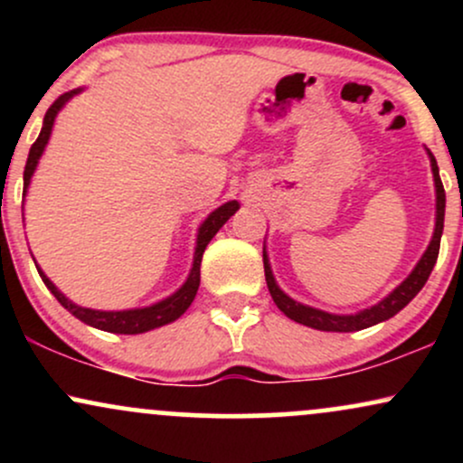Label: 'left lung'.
Segmentation results:
<instances>
[{"instance_id": "1", "label": "left lung", "mask_w": 463, "mask_h": 463, "mask_svg": "<svg viewBox=\"0 0 463 463\" xmlns=\"http://www.w3.org/2000/svg\"><path fill=\"white\" fill-rule=\"evenodd\" d=\"M429 152V150H427ZM429 158H431V172H433V180H435V231H433V239L429 243L427 252L422 254L413 272L402 280L401 285L392 291L387 298H383L379 305L370 307V309H364L354 316H335V313H326L320 309H313V307L302 305V302L289 298L279 285H276L272 268H269L268 261V252L263 248V268H265V280H268V289L272 294V300L276 302L280 311L285 313L289 320L305 324V326L317 328V331H333V333H353V331H361V328L374 326V324L390 320L394 317L398 311L405 309V307L416 298V294L422 289L424 283L429 280V276L433 272V265L438 261L439 254V239H442V231H444V209H446V194H444V184L439 180V169L438 163H435V156L429 152Z\"/></svg>"}]
</instances>
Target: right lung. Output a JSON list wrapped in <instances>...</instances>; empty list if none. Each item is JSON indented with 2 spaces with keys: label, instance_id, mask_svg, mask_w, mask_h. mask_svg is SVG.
Here are the masks:
<instances>
[{
  "label": "right lung",
  "instance_id": "add662e5",
  "mask_svg": "<svg viewBox=\"0 0 463 463\" xmlns=\"http://www.w3.org/2000/svg\"><path fill=\"white\" fill-rule=\"evenodd\" d=\"M80 91H82V89H73V91L61 95V98H58L56 102L52 104L50 109H47L45 119H43V128H41L39 139L32 143L30 154H28V163H25L24 195L30 187V178H32V174H34L36 165H39L41 154H43L47 141H50V135H52V128H54V119L58 115V110H61L62 106H65L69 99H71L73 95H78ZM237 209H239V202L231 200V202H226V204H222L220 209H215L213 213H211L204 222H202V226L198 228V239H195L194 265H191L189 279L184 280V285L180 287L176 294H172L169 298L156 302V305L143 307V309L98 311V309H87V307H78L76 302H71L65 294H61V291H58V287L52 283L50 279H47V276L43 274V269H41L39 265H36V269H39L41 279H43L47 289H50L52 294L56 296V300L61 302V305L65 307V309L71 313V316H76L80 322L89 324V326H93V328H99V331L121 333V335H137V333L152 331V328L165 326V324L178 320V317L189 309V305L194 302L195 294H198V287H200L202 254H204V250H206V246H209L211 239L215 237V232L220 231V228L224 226L228 220H231V215H235Z\"/></svg>",
  "mask_w": 463,
  "mask_h": 463
}]
</instances>
